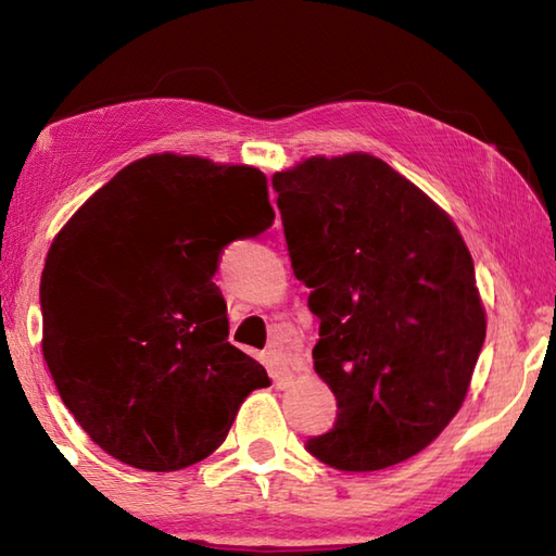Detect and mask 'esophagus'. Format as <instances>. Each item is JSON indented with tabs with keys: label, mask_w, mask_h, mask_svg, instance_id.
<instances>
[{
	"label": "esophagus",
	"mask_w": 556,
	"mask_h": 556,
	"mask_svg": "<svg viewBox=\"0 0 556 556\" xmlns=\"http://www.w3.org/2000/svg\"><path fill=\"white\" fill-rule=\"evenodd\" d=\"M265 363H267V368H269V372H271V378H275V384H287L289 380H291V365H289V361H287V355L281 353V351H277V348H271V351H267L265 353Z\"/></svg>",
	"instance_id": "1"
}]
</instances>
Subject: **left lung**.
I'll return each instance as SVG.
<instances>
[{
    "mask_svg": "<svg viewBox=\"0 0 556 556\" xmlns=\"http://www.w3.org/2000/svg\"><path fill=\"white\" fill-rule=\"evenodd\" d=\"M271 186L291 267L321 318L314 368L338 402L308 454L357 473L402 464L454 419L485 341L466 242L370 154L312 156Z\"/></svg>",
    "mask_w": 556,
    "mask_h": 556,
    "instance_id": "8db88e82",
    "label": "left lung"
}]
</instances>
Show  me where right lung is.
I'll return each instance as SVG.
<instances>
[{"label": "right lung", "mask_w": 556, "mask_h": 556, "mask_svg": "<svg viewBox=\"0 0 556 556\" xmlns=\"http://www.w3.org/2000/svg\"><path fill=\"white\" fill-rule=\"evenodd\" d=\"M275 223L267 176L201 156L129 164L63 225L41 275L43 357L96 444L142 470L218 448L265 368L228 343L213 275Z\"/></svg>", "instance_id": "1"}]
</instances>
